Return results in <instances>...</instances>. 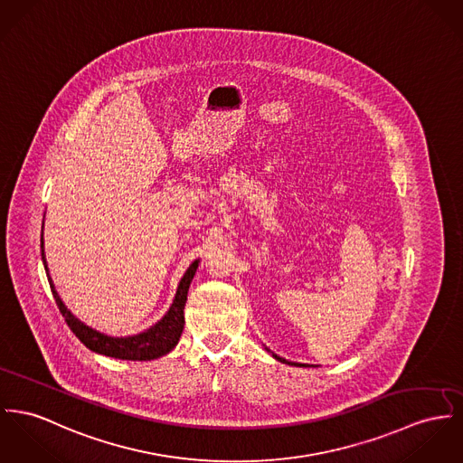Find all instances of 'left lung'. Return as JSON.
Returning <instances> with one entry per match:
<instances>
[{
    "mask_svg": "<svg viewBox=\"0 0 463 463\" xmlns=\"http://www.w3.org/2000/svg\"><path fill=\"white\" fill-rule=\"evenodd\" d=\"M273 356L277 357L279 361H282V363H288V361H285V359H282V357L277 356V354H273ZM288 364H296V363H288Z\"/></svg>",
    "mask_w": 463,
    "mask_h": 463,
    "instance_id": "8db88e82",
    "label": "left lung"
}]
</instances>
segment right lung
Returning <instances> with one entry per match:
<instances>
[{
  "instance_id": "obj_1",
  "label": "right lung",
  "mask_w": 463,
  "mask_h": 463,
  "mask_svg": "<svg viewBox=\"0 0 463 463\" xmlns=\"http://www.w3.org/2000/svg\"><path fill=\"white\" fill-rule=\"evenodd\" d=\"M42 260L47 271V264H45V255H43V232H42ZM197 269V260L190 264V268L186 269L184 277L179 282L178 292L175 298L173 307L169 308V312L165 314V317L160 320L158 324L151 326L147 331H144L141 335L136 336H128V338H110L102 333L93 331L91 327L84 326L82 322L75 319L71 312L65 308L63 301L60 299L52 280L49 277V285L52 290V296L56 299V305L61 312V316L65 317V322L69 324L73 335L91 351L104 354V356L118 357V359H130V361H147V359H155V357L164 356L169 351L175 349V345L178 344L179 336L183 333V326H184V303H186V294H188V287L195 275Z\"/></svg>"
}]
</instances>
